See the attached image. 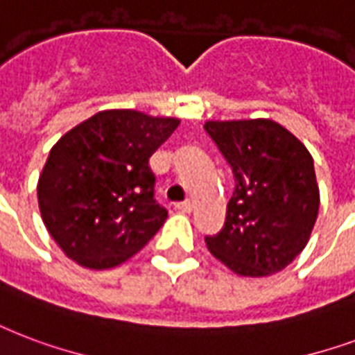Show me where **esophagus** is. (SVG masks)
Instances as JSON below:
<instances>
[{
    "label": "esophagus",
    "mask_w": 355,
    "mask_h": 355,
    "mask_svg": "<svg viewBox=\"0 0 355 355\" xmlns=\"http://www.w3.org/2000/svg\"><path fill=\"white\" fill-rule=\"evenodd\" d=\"M175 208H177V210H180V212H184V214H189L191 210H193V202H191V201L177 202V205H175Z\"/></svg>",
    "instance_id": "obj_1"
}]
</instances>
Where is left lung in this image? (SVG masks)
I'll list each match as a JSON object with an SVG mask.
<instances>
[{
    "label": "left lung",
    "mask_w": 355,
    "mask_h": 355,
    "mask_svg": "<svg viewBox=\"0 0 355 355\" xmlns=\"http://www.w3.org/2000/svg\"><path fill=\"white\" fill-rule=\"evenodd\" d=\"M205 132L234 177L225 223L207 248L238 275L279 272L307 245L318 216L309 150L270 119L208 121Z\"/></svg>",
    "instance_id": "obj_1"
}]
</instances>
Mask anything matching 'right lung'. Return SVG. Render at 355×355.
<instances>
[{"mask_svg": "<svg viewBox=\"0 0 355 355\" xmlns=\"http://www.w3.org/2000/svg\"><path fill=\"white\" fill-rule=\"evenodd\" d=\"M178 119L107 110L59 139L39 178L46 229L72 261L91 270L124 262L167 220L154 199L148 158Z\"/></svg>", "mask_w": 355, "mask_h": 355, "instance_id": "1", "label": "right lung"}]
</instances>
